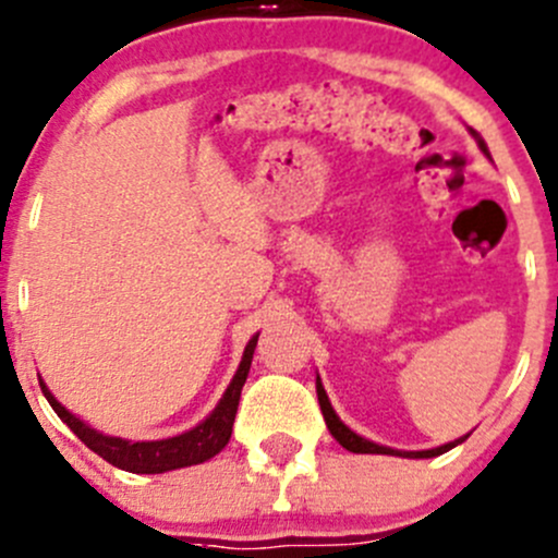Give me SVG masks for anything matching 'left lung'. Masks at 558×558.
Masks as SVG:
<instances>
[{
    "instance_id": "8db88e82",
    "label": "left lung",
    "mask_w": 558,
    "mask_h": 558,
    "mask_svg": "<svg viewBox=\"0 0 558 558\" xmlns=\"http://www.w3.org/2000/svg\"><path fill=\"white\" fill-rule=\"evenodd\" d=\"M470 132H472V129H470ZM472 137L477 140V145H481V150L488 156L486 143H483V140L477 137V132H472ZM315 391H318L320 413H324V421H326V426H329L331 437H335V440L340 442V446L345 448V451H351V453H391V456H404V459H432V456H440V453L451 451V448H456V446H459V442H464L466 437H470V435H464V437H459V440L446 442V446L432 448V451H393V448L378 446V442H373V440H364L362 435H356V432L348 429V426L340 421V415L335 413V408H331L329 397H326L324 386H320V378H315Z\"/></svg>"
}]
</instances>
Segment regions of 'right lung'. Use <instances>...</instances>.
I'll return each mask as SVG.
<instances>
[{
  "instance_id": "right-lung-1",
  "label": "right lung",
  "mask_w": 558,
  "mask_h": 558,
  "mask_svg": "<svg viewBox=\"0 0 558 558\" xmlns=\"http://www.w3.org/2000/svg\"><path fill=\"white\" fill-rule=\"evenodd\" d=\"M258 335L251 337V342L245 345L243 362H240L238 373H234L232 384H229L227 391H223L221 402L216 404L210 415L202 421L194 429L183 432L178 437H167V440H148V442H132L121 440V437H107L102 432L92 429L86 421H81L77 415H72L53 393L48 391V386L39 380V388H43L45 399L50 402V408L56 410L61 421L92 448L94 453L102 456L105 461H110L112 466L126 472H137V475H159V472L180 470V466L202 464V461L213 459L216 453L223 451V446L232 437L234 415H238L240 404V391H243L247 369H251L253 351H256Z\"/></svg>"
}]
</instances>
